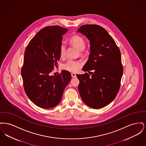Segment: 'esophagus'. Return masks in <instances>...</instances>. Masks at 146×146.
I'll return each instance as SVG.
<instances>
[{
	"mask_svg": "<svg viewBox=\"0 0 146 146\" xmlns=\"http://www.w3.org/2000/svg\"><path fill=\"white\" fill-rule=\"evenodd\" d=\"M71 75H72V76L73 78H76V74L75 73H71Z\"/></svg>",
	"mask_w": 146,
	"mask_h": 146,
	"instance_id": "1",
	"label": "esophagus"
}]
</instances>
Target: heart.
Here are the masks:
<instances>
[{"label":"heart","instance_id":"obj_1","mask_svg":"<svg viewBox=\"0 0 146 146\" xmlns=\"http://www.w3.org/2000/svg\"><path fill=\"white\" fill-rule=\"evenodd\" d=\"M70 42L76 49L80 51V54H83V50L85 49L86 42L83 38L79 35H74L70 38ZM66 45L64 42H61L60 46V55L63 57L66 55ZM82 63L79 60H69L63 64L64 70L71 72H76L82 66Z\"/></svg>","mask_w":146,"mask_h":146}]
</instances>
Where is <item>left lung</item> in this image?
Wrapping results in <instances>:
<instances>
[{
  "mask_svg": "<svg viewBox=\"0 0 146 146\" xmlns=\"http://www.w3.org/2000/svg\"><path fill=\"white\" fill-rule=\"evenodd\" d=\"M78 32L90 43L89 59L83 68L89 74H76L79 94L89 107L101 108L111 102L119 90L123 73L120 51L111 36L100 26L85 25Z\"/></svg>",
  "mask_w": 146,
  "mask_h": 146,
  "instance_id": "left-lung-1",
  "label": "left lung"
}]
</instances>
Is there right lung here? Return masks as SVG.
I'll return each instance as SVG.
<instances>
[{"instance_id": "right-lung-1", "label": "right lung", "mask_w": 146, "mask_h": 146, "mask_svg": "<svg viewBox=\"0 0 146 146\" xmlns=\"http://www.w3.org/2000/svg\"><path fill=\"white\" fill-rule=\"evenodd\" d=\"M67 31L58 26L45 27L29 42L25 51L21 69L24 90L31 101L42 108L58 104L71 79L66 70L57 76L50 74L60 59V46Z\"/></svg>"}]
</instances>
